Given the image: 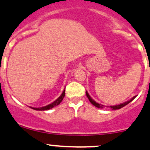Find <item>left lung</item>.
<instances>
[{"instance_id":"1","label":"left lung","mask_w":150,"mask_h":150,"mask_svg":"<svg viewBox=\"0 0 150 150\" xmlns=\"http://www.w3.org/2000/svg\"><path fill=\"white\" fill-rule=\"evenodd\" d=\"M86 96H87L88 98L89 99L90 102H91V103H92L93 105H95L96 107H97V108H104V105H100V104H99V103H96V102L95 101V100H93V99L91 98V96H89V94L88 93V92H87V91H86ZM136 96H134V97L132 98L131 99V100H128V101H127V102H124V103H121V104H119V105H111V106H110L109 108H112L113 110H116V109H119V108H122V107H124V106H125V105H127V104L130 103V102H132V100H133L135 98H136Z\"/></svg>"}]
</instances>
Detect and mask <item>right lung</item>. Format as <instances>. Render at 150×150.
Returning a JSON list of instances; mask_svg holds the SVG:
<instances>
[{
    "label": "right lung",
    "instance_id": "1",
    "mask_svg": "<svg viewBox=\"0 0 150 150\" xmlns=\"http://www.w3.org/2000/svg\"><path fill=\"white\" fill-rule=\"evenodd\" d=\"M64 91H65V90H64V91L62 92V95L59 96V97L56 100H54L53 103L50 104V105H46V106H44V107H41V108H31H31H32V109L36 110V111H46V110L51 109V108H52L53 107L57 106V105H58L59 103H61V102H62V100H63V98H64V95H65V92H64Z\"/></svg>",
    "mask_w": 150,
    "mask_h": 150
}]
</instances>
